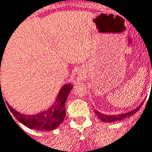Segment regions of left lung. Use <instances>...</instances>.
<instances>
[{
  "label": "left lung",
  "mask_w": 152,
  "mask_h": 152,
  "mask_svg": "<svg viewBox=\"0 0 152 152\" xmlns=\"http://www.w3.org/2000/svg\"><path fill=\"white\" fill-rule=\"evenodd\" d=\"M143 102L142 101L141 103V104H139L136 108H134V110H131L130 112H127L126 113H121V114H117V115H106V114L101 113H99V111H97V110H95V113L96 114V116L98 117L99 119L102 121H104V122L106 123H110V122H114V121H122L124 119H126V118H128V117H131L132 115L136 113L137 111L139 110V108H141V106L143 104Z\"/></svg>",
  "instance_id": "1"
}]
</instances>
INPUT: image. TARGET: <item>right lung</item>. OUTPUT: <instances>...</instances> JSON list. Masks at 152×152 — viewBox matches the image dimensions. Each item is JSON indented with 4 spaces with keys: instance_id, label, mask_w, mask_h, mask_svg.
<instances>
[{
    "instance_id": "1",
    "label": "right lung",
    "mask_w": 152,
    "mask_h": 152,
    "mask_svg": "<svg viewBox=\"0 0 152 152\" xmlns=\"http://www.w3.org/2000/svg\"><path fill=\"white\" fill-rule=\"evenodd\" d=\"M72 88L73 86L71 83L65 84L61 88L56 100L50 108L35 115H26L18 113L10 104H8V107L14 117L26 127L36 130L50 131L57 128L64 121L65 117V101Z\"/></svg>"
}]
</instances>
